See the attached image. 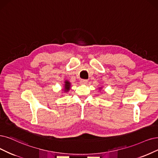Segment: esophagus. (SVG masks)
I'll return each instance as SVG.
<instances>
[{"mask_svg":"<svg viewBox=\"0 0 158 158\" xmlns=\"http://www.w3.org/2000/svg\"><path fill=\"white\" fill-rule=\"evenodd\" d=\"M87 83H88V81H87L86 79H81L80 81V83L81 85H86Z\"/></svg>","mask_w":158,"mask_h":158,"instance_id":"obj_1","label":"esophagus"}]
</instances>
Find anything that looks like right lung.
<instances>
[{"mask_svg": "<svg viewBox=\"0 0 158 158\" xmlns=\"http://www.w3.org/2000/svg\"><path fill=\"white\" fill-rule=\"evenodd\" d=\"M70 89V83H69L68 81H65V85H64V90L68 92Z\"/></svg>", "mask_w": 158, "mask_h": 158, "instance_id": "obj_1", "label": "right lung"}]
</instances>
